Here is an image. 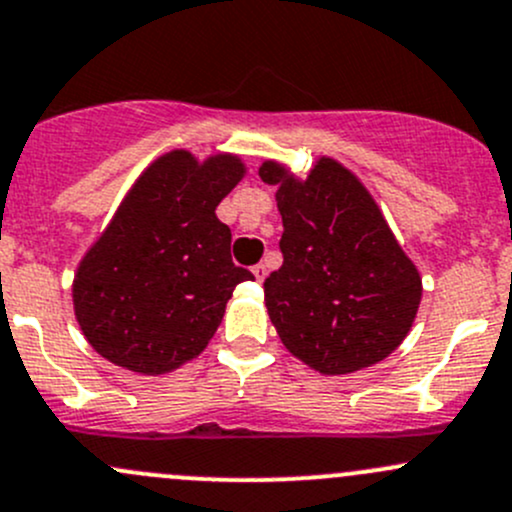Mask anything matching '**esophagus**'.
I'll list each match as a JSON object with an SVG mask.
<instances>
[{
	"mask_svg": "<svg viewBox=\"0 0 512 512\" xmlns=\"http://www.w3.org/2000/svg\"><path fill=\"white\" fill-rule=\"evenodd\" d=\"M252 274H255V279H257V282H262V279L267 277V267L262 265V262H257V265L252 267Z\"/></svg>",
	"mask_w": 512,
	"mask_h": 512,
	"instance_id": "esophagus-1",
	"label": "esophagus"
}]
</instances>
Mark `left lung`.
Listing matches in <instances>:
<instances>
[{"mask_svg": "<svg viewBox=\"0 0 512 512\" xmlns=\"http://www.w3.org/2000/svg\"><path fill=\"white\" fill-rule=\"evenodd\" d=\"M260 176L279 186L284 262L265 279V304L287 351L324 375L380 363L410 333L422 279L378 203L326 157L304 181L274 161Z\"/></svg>", "mask_w": 512, "mask_h": 512, "instance_id": "left-lung-1", "label": "left lung"}]
</instances>
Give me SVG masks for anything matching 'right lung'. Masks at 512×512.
Listing matches in <instances>:
<instances>
[{"instance_id":"add662e5","label":"right lung","mask_w":512,"mask_h":512,"mask_svg":"<svg viewBox=\"0 0 512 512\" xmlns=\"http://www.w3.org/2000/svg\"><path fill=\"white\" fill-rule=\"evenodd\" d=\"M242 174L233 154L198 164L176 149L129 188L73 282L75 319L102 358L161 375L208 346L233 289L255 279L215 215Z\"/></svg>"}]
</instances>
